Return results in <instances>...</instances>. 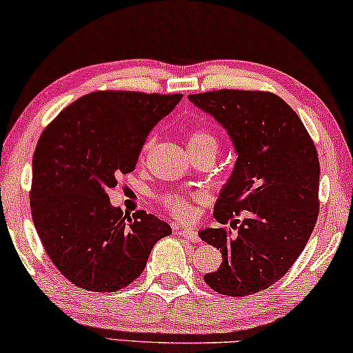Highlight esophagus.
Wrapping results in <instances>:
<instances>
[{
	"label": "esophagus",
	"instance_id": "34e87169",
	"mask_svg": "<svg viewBox=\"0 0 353 353\" xmlns=\"http://www.w3.org/2000/svg\"><path fill=\"white\" fill-rule=\"evenodd\" d=\"M175 230H180L178 231V234L181 236V238H186L190 243H201V238L199 234H197V231L194 228H176Z\"/></svg>",
	"mask_w": 353,
	"mask_h": 353
}]
</instances>
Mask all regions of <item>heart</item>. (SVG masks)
I'll return each instance as SVG.
<instances>
[{
	"mask_svg": "<svg viewBox=\"0 0 353 353\" xmlns=\"http://www.w3.org/2000/svg\"><path fill=\"white\" fill-rule=\"evenodd\" d=\"M152 144H154L152 138H149L148 141L144 143L143 157L149 152V149L152 148ZM188 149H190V152L212 151L214 154H216L219 143H216V138L212 133L205 132V130H201V128H194V130H191L190 134H188ZM161 202L173 216H176V219H188L192 212L190 197H186L185 194L172 192V194L162 196Z\"/></svg>",
	"mask_w": 353,
	"mask_h": 353,
	"instance_id": "1",
	"label": "heart"
}]
</instances>
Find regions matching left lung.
I'll return each mask as SVG.
<instances>
[{
  "instance_id": "1",
  "label": "left lung",
  "mask_w": 353,
  "mask_h": 353,
  "mask_svg": "<svg viewBox=\"0 0 353 353\" xmlns=\"http://www.w3.org/2000/svg\"><path fill=\"white\" fill-rule=\"evenodd\" d=\"M188 99L228 132L238 152L214 209L221 226L199 231L223 259L204 281L223 296H250L281 279L310 239L320 210L316 148L291 105L268 91L219 90ZM241 213L243 222L235 220Z\"/></svg>"
}]
</instances>
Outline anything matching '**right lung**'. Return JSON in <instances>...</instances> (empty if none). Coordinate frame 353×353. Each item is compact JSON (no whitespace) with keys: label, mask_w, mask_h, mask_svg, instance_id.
I'll return each mask as SVG.
<instances>
[{"label":"right lung","mask_w":353,"mask_h":353,"mask_svg":"<svg viewBox=\"0 0 353 353\" xmlns=\"http://www.w3.org/2000/svg\"><path fill=\"white\" fill-rule=\"evenodd\" d=\"M183 94L94 91L65 108L33 152L30 209L54 267L86 291L114 292L143 273L170 225L110 204L117 176L134 170L154 125Z\"/></svg>","instance_id":"obj_1"}]
</instances>
